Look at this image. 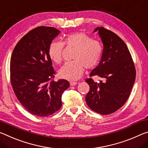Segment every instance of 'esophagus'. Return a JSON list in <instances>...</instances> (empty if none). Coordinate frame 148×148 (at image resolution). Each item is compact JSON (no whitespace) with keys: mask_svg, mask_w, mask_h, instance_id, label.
Listing matches in <instances>:
<instances>
[{"mask_svg":"<svg viewBox=\"0 0 148 148\" xmlns=\"http://www.w3.org/2000/svg\"><path fill=\"white\" fill-rule=\"evenodd\" d=\"M76 84H77V83H76V82H70V85L71 86H75Z\"/></svg>","mask_w":148,"mask_h":148,"instance_id":"obj_1","label":"esophagus"}]
</instances>
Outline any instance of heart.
Returning a JSON list of instances; mask_svg holds the SVG:
<instances>
[{
    "label": "heart",
    "instance_id": "b5f03b06",
    "mask_svg": "<svg viewBox=\"0 0 148 148\" xmlns=\"http://www.w3.org/2000/svg\"><path fill=\"white\" fill-rule=\"evenodd\" d=\"M65 45L75 48L73 54L74 60L65 62L60 68L59 74L63 79L69 81L79 79L83 73L84 67L92 69L98 64L102 54V47L99 41L91 39L83 32L74 33L67 35L64 42L54 40L48 48V55L52 61L60 63L62 61V50Z\"/></svg>",
    "mask_w": 148,
    "mask_h": 148
}]
</instances>
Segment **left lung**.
Segmentation results:
<instances>
[{
  "label": "left lung",
  "mask_w": 148,
  "mask_h": 148,
  "mask_svg": "<svg viewBox=\"0 0 148 148\" xmlns=\"http://www.w3.org/2000/svg\"><path fill=\"white\" fill-rule=\"evenodd\" d=\"M103 45L101 60L92 69L90 77L103 79L100 83L87 79L90 90L85 97L89 108L102 115L114 113L129 98L136 79V69L127 45L112 31L102 27L94 29Z\"/></svg>",
  "instance_id": "left-lung-1"
}]
</instances>
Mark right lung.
<instances>
[{
    "label": "right lung",
    "mask_w": 148,
    "mask_h": 148,
    "mask_svg": "<svg viewBox=\"0 0 148 148\" xmlns=\"http://www.w3.org/2000/svg\"><path fill=\"white\" fill-rule=\"evenodd\" d=\"M60 33L51 27H38L19 40L12 54L10 80L14 93L29 112L38 117L59 110L62 94L70 86L65 79H52L55 71L48 48Z\"/></svg>",
    "instance_id": "add662e5"
}]
</instances>
